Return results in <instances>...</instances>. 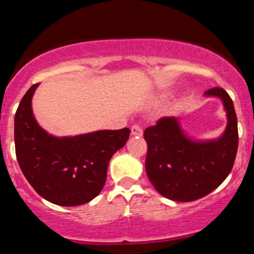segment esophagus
Returning a JSON list of instances; mask_svg holds the SVG:
<instances>
[{"instance_id": "34e87169", "label": "esophagus", "mask_w": 254, "mask_h": 254, "mask_svg": "<svg viewBox=\"0 0 254 254\" xmlns=\"http://www.w3.org/2000/svg\"><path fill=\"white\" fill-rule=\"evenodd\" d=\"M130 133H132L133 135H139L140 137V135L143 134V129L139 125H133V126L130 127Z\"/></svg>"}]
</instances>
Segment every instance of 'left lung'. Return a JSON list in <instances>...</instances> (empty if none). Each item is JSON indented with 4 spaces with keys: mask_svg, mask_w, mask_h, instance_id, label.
<instances>
[{
    "mask_svg": "<svg viewBox=\"0 0 254 254\" xmlns=\"http://www.w3.org/2000/svg\"><path fill=\"white\" fill-rule=\"evenodd\" d=\"M205 95L218 97L227 116L225 132L216 139H192L175 117H163L144 130L148 178L160 195L174 201H194L213 191L230 174L237 154V116L232 100L220 87Z\"/></svg>",
    "mask_w": 254,
    "mask_h": 254,
    "instance_id": "obj_1",
    "label": "left lung"
}]
</instances>
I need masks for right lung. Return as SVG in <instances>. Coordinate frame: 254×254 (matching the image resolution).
Returning <instances> with one entry per match:
<instances>
[{
  "instance_id": "obj_1",
  "label": "right lung",
  "mask_w": 254,
  "mask_h": 254,
  "mask_svg": "<svg viewBox=\"0 0 254 254\" xmlns=\"http://www.w3.org/2000/svg\"><path fill=\"white\" fill-rule=\"evenodd\" d=\"M34 84L14 116V144L22 173L33 189L55 205L77 206L101 192L112 155L126 144L129 128L55 137L39 126L32 111Z\"/></svg>"
}]
</instances>
